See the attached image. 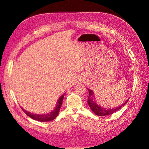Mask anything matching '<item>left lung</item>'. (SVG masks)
Returning a JSON list of instances; mask_svg holds the SVG:
<instances>
[{
    "label": "left lung",
    "instance_id": "obj_1",
    "mask_svg": "<svg viewBox=\"0 0 149 149\" xmlns=\"http://www.w3.org/2000/svg\"><path fill=\"white\" fill-rule=\"evenodd\" d=\"M89 91V96L88 99V103L89 107L91 108L94 114L99 116H109L112 114L114 113L116 111H119L122 107H123L126 103L129 101V99L125 100V102L118 106L113 107V108H106L102 107L99 104V103L97 102L96 99H95L94 95V93L92 90L88 89Z\"/></svg>",
    "mask_w": 149,
    "mask_h": 149
}]
</instances>
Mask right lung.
Returning <instances> with one entry per match:
<instances>
[{
  "mask_svg": "<svg viewBox=\"0 0 149 149\" xmlns=\"http://www.w3.org/2000/svg\"><path fill=\"white\" fill-rule=\"evenodd\" d=\"M64 95H65V94H63L62 96H61L60 97V98L58 99V100L56 103V105L55 107V108H54L53 109H52L50 112H47V114H35L31 113V112H29L28 111H26L25 110H24L23 109H22V110H23V111L25 112V113L29 117H30V118L33 119L35 120L40 121V122H47V121L52 120L55 118H56V117L58 114V112H59L60 107L62 105Z\"/></svg>",
  "mask_w": 149,
  "mask_h": 149,
  "instance_id": "1",
  "label": "right lung"
}]
</instances>
